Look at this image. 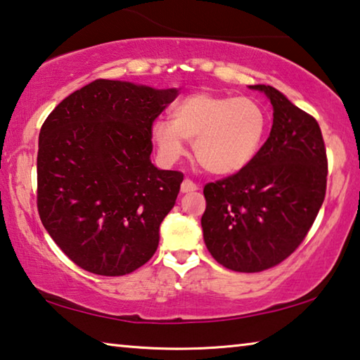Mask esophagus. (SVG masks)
Here are the masks:
<instances>
[{
	"instance_id": "obj_1",
	"label": "esophagus",
	"mask_w": 360,
	"mask_h": 360,
	"mask_svg": "<svg viewBox=\"0 0 360 360\" xmlns=\"http://www.w3.org/2000/svg\"><path fill=\"white\" fill-rule=\"evenodd\" d=\"M197 184H195L193 181H191V179H184L182 181V184H181V192L182 193H187V192H193V191H197Z\"/></svg>"
}]
</instances>
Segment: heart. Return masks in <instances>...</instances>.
<instances>
[{"label": "heart", "instance_id": "obj_1", "mask_svg": "<svg viewBox=\"0 0 360 360\" xmlns=\"http://www.w3.org/2000/svg\"><path fill=\"white\" fill-rule=\"evenodd\" d=\"M265 129V111L255 100L195 92L172 108V122L157 119L152 124L150 139L165 163L184 155L187 139L193 141V155L206 172L230 174L251 162Z\"/></svg>", "mask_w": 360, "mask_h": 360}]
</instances>
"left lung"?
<instances>
[{"instance_id": "1", "label": "left lung", "mask_w": 360, "mask_h": 360, "mask_svg": "<svg viewBox=\"0 0 360 360\" xmlns=\"http://www.w3.org/2000/svg\"><path fill=\"white\" fill-rule=\"evenodd\" d=\"M270 136L240 172L208 182L202 216L206 248L240 273L276 266L302 245L326 198L327 154L313 115L270 85Z\"/></svg>"}]
</instances>
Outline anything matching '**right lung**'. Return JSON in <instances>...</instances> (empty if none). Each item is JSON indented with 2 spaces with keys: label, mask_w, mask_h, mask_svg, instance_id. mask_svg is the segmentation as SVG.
<instances>
[{
  "label": "right lung",
  "mask_w": 360,
  "mask_h": 360,
  "mask_svg": "<svg viewBox=\"0 0 360 360\" xmlns=\"http://www.w3.org/2000/svg\"><path fill=\"white\" fill-rule=\"evenodd\" d=\"M176 96V89L96 79L42 124L38 212L84 270L129 275L157 251L158 229L184 174L152 165L150 127Z\"/></svg>",
  "instance_id": "obj_1"
}]
</instances>
